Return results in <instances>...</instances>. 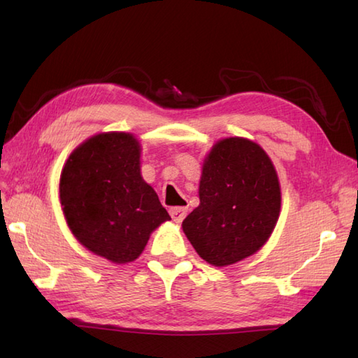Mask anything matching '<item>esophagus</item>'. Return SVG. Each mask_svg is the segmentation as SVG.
<instances>
[{"instance_id": "obj_1", "label": "esophagus", "mask_w": 358, "mask_h": 358, "mask_svg": "<svg viewBox=\"0 0 358 358\" xmlns=\"http://www.w3.org/2000/svg\"><path fill=\"white\" fill-rule=\"evenodd\" d=\"M169 212H171V217L173 218V222L181 223L187 215V208H172Z\"/></svg>"}]
</instances>
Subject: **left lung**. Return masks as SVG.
<instances>
[{"label":"left lung","instance_id":"left-lung-1","mask_svg":"<svg viewBox=\"0 0 358 358\" xmlns=\"http://www.w3.org/2000/svg\"><path fill=\"white\" fill-rule=\"evenodd\" d=\"M200 204L183 220L187 240L209 264L229 266L255 254L277 224L278 177L257 143L220 140L204 158Z\"/></svg>","mask_w":358,"mask_h":358}]
</instances>
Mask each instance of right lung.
<instances>
[{"label":"right lung","instance_id":"obj_1","mask_svg":"<svg viewBox=\"0 0 358 358\" xmlns=\"http://www.w3.org/2000/svg\"><path fill=\"white\" fill-rule=\"evenodd\" d=\"M140 152L132 134H98L72 152L59 178V201L75 238L117 264L138 258L152 231L171 220L141 177Z\"/></svg>","mask_w":358,"mask_h":358}]
</instances>
